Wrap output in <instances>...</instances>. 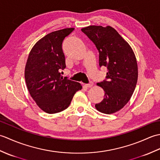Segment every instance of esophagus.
<instances>
[{"mask_svg":"<svg viewBox=\"0 0 160 160\" xmlns=\"http://www.w3.org/2000/svg\"><path fill=\"white\" fill-rule=\"evenodd\" d=\"M85 86H86L87 87L91 88V87H92L93 86V83L92 82H90L89 84H85Z\"/></svg>","mask_w":160,"mask_h":160,"instance_id":"esophagus-1","label":"esophagus"}]
</instances>
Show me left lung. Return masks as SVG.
Listing matches in <instances>:
<instances>
[{
  "mask_svg": "<svg viewBox=\"0 0 160 160\" xmlns=\"http://www.w3.org/2000/svg\"><path fill=\"white\" fill-rule=\"evenodd\" d=\"M81 30L97 47L100 67H106L108 71L107 80L97 83L105 93L102 101L95 107L101 113H114L127 104L136 87L138 69L135 53L110 26L91 25Z\"/></svg>",
  "mask_w": 160,
  "mask_h": 160,
  "instance_id": "1",
  "label": "left lung"
}]
</instances>
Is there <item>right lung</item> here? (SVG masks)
Here are the masks:
<instances>
[{"mask_svg":"<svg viewBox=\"0 0 160 160\" xmlns=\"http://www.w3.org/2000/svg\"><path fill=\"white\" fill-rule=\"evenodd\" d=\"M73 30L66 28L44 36L32 47L27 60V87L36 104L47 113L66 109L74 94L82 88L79 82L60 75L66 67L62 44Z\"/></svg>","mask_w":160,"mask_h":160,"instance_id":"right-lung-1","label":"right lung"}]
</instances>
